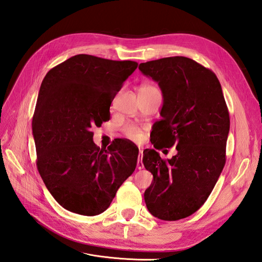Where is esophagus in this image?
<instances>
[{
    "label": "esophagus",
    "mask_w": 262,
    "mask_h": 262,
    "mask_svg": "<svg viewBox=\"0 0 262 262\" xmlns=\"http://www.w3.org/2000/svg\"><path fill=\"white\" fill-rule=\"evenodd\" d=\"M142 160H143V150L140 149V153H139V158H138V163H137V167L138 169H142L144 167L143 165V162H142Z\"/></svg>",
    "instance_id": "34e87169"
}]
</instances>
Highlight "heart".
Returning a JSON list of instances; mask_svg holds the SVG:
<instances>
[{
  "label": "heart",
  "mask_w": 262,
  "mask_h": 262,
  "mask_svg": "<svg viewBox=\"0 0 262 262\" xmlns=\"http://www.w3.org/2000/svg\"><path fill=\"white\" fill-rule=\"evenodd\" d=\"M149 91H158V90L155 86L150 84H142L139 87V92H149ZM123 133L126 138L134 142H139L143 139V129L136 124L125 125L123 128Z\"/></svg>",
  "instance_id": "obj_1"
}]
</instances>
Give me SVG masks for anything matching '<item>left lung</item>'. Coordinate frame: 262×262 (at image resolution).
<instances>
[{
  "instance_id": "obj_1",
  "label": "left lung",
  "mask_w": 262,
  "mask_h": 262,
  "mask_svg": "<svg viewBox=\"0 0 262 262\" xmlns=\"http://www.w3.org/2000/svg\"><path fill=\"white\" fill-rule=\"evenodd\" d=\"M140 71L160 85L164 104L154 147L176 146L170 160L143 150L153 173L144 200L149 213L164 221L190 216L207 201L224 168L229 114L216 75L192 59L169 57L141 63Z\"/></svg>"
}]
</instances>
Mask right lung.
<instances>
[{
  "mask_svg": "<svg viewBox=\"0 0 262 262\" xmlns=\"http://www.w3.org/2000/svg\"><path fill=\"white\" fill-rule=\"evenodd\" d=\"M134 61L77 54L45 76L33 117L37 168L61 207L81 215L109 208L137 167L139 148L118 139L93 142L94 126L110 119V105L136 69Z\"/></svg>",
  "mask_w": 262,
  "mask_h": 262,
  "instance_id": "obj_1",
  "label": "right lung"
}]
</instances>
